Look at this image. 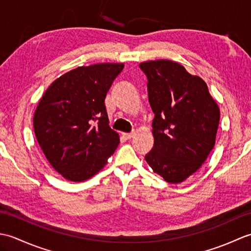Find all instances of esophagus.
<instances>
[{"mask_svg": "<svg viewBox=\"0 0 251 251\" xmlns=\"http://www.w3.org/2000/svg\"><path fill=\"white\" fill-rule=\"evenodd\" d=\"M134 135H135V132H130V134H123V137H124L125 139L129 140V139H131L132 137H134Z\"/></svg>", "mask_w": 251, "mask_h": 251, "instance_id": "1", "label": "esophagus"}]
</instances>
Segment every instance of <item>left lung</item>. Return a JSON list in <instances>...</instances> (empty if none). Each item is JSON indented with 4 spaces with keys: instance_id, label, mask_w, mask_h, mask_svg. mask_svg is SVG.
<instances>
[{
    "instance_id": "left-lung-1",
    "label": "left lung",
    "mask_w": 251,
    "mask_h": 251,
    "mask_svg": "<svg viewBox=\"0 0 251 251\" xmlns=\"http://www.w3.org/2000/svg\"><path fill=\"white\" fill-rule=\"evenodd\" d=\"M154 112V146L146 161L168 183H180L201 168L215 147L220 109L204 79L168 59L140 63Z\"/></svg>"
}]
</instances>
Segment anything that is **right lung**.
Returning a JSON list of instances; mask_svg holds the SVG:
<instances>
[{
    "label": "right lung",
    "mask_w": 251,
    "mask_h": 251,
    "mask_svg": "<svg viewBox=\"0 0 251 251\" xmlns=\"http://www.w3.org/2000/svg\"><path fill=\"white\" fill-rule=\"evenodd\" d=\"M124 63L78 67L55 79L33 116L36 140L63 178L82 182L102 169L120 143L104 99Z\"/></svg>",
    "instance_id": "right-lung-1"
}]
</instances>
